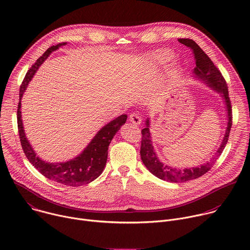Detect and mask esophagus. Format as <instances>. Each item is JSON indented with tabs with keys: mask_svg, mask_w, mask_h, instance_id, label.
<instances>
[{
	"mask_svg": "<svg viewBox=\"0 0 250 250\" xmlns=\"http://www.w3.org/2000/svg\"><path fill=\"white\" fill-rule=\"evenodd\" d=\"M129 121H130L133 125H140V123H141V118H140V116H139L138 113L134 112V113H131V114L129 115Z\"/></svg>",
	"mask_w": 250,
	"mask_h": 250,
	"instance_id": "1",
	"label": "esophagus"
}]
</instances>
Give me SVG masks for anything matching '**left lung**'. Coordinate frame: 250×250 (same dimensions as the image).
I'll return each mask as SVG.
<instances>
[{
	"label": "left lung",
	"instance_id": "1",
	"mask_svg": "<svg viewBox=\"0 0 250 250\" xmlns=\"http://www.w3.org/2000/svg\"><path fill=\"white\" fill-rule=\"evenodd\" d=\"M180 43L185 46L191 48L194 59L196 62V67L194 69V73L197 77L204 80L209 87L219 91L224 99L226 100V104L228 109V127L224 137V140L220 148L218 149L216 155L213 156L211 161L201 165L199 167L194 168H186V169H176L171 168L167 165H164L157 158L151 142V136L149 132V121H146V126L141 130V146H140V156L141 160L146 165V167L157 178L164 181L172 182V183H182L186 181H190L193 179L203 176L206 174L215 164L217 159L223 153L229 140L231 125H232V110H231V102L229 96V89L221 71L217 68V66L212 63L209 57L204 52V50L193 41L190 39H179Z\"/></svg>",
	"mask_w": 250,
	"mask_h": 250
}]
</instances>
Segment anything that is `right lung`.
Instances as JSON below:
<instances>
[{"mask_svg":"<svg viewBox=\"0 0 250 250\" xmlns=\"http://www.w3.org/2000/svg\"><path fill=\"white\" fill-rule=\"evenodd\" d=\"M64 44L65 42H62L57 45L49 47L37 60V62L29 68L27 73L25 74L20 88V102L18 104L17 112L18 129L22 150L28 161L35 168H37L44 177L48 178V179L52 181H55L66 186L78 187L89 184L101 175L105 166L106 159H108V149L111 141L116 132L125 123L127 116L122 115L106 125H104L96 134V136L90 142V145L85 148V150L79 156L72 160L64 163H48L37 156V154L34 153L33 149L31 148L23 131L21 115V99L22 97L23 92L26 89L28 82L31 80L34 73L37 72V70L42 64V62L48 57V55L52 51L56 50L59 46Z\"/></svg>","mask_w":250,"mask_h":250,"instance_id":"obj_1","label":"right lung"}]
</instances>
